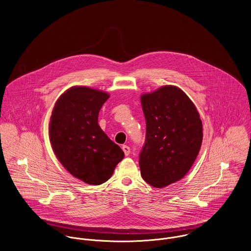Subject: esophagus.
I'll list each match as a JSON object with an SVG mask.
<instances>
[{
  "label": "esophagus",
  "instance_id": "1",
  "mask_svg": "<svg viewBox=\"0 0 251 251\" xmlns=\"http://www.w3.org/2000/svg\"><path fill=\"white\" fill-rule=\"evenodd\" d=\"M122 150L124 151V153H125V155H126V156H128V155L130 154V152H131L130 147H129V146H127V145H123V146H122Z\"/></svg>",
  "mask_w": 251,
  "mask_h": 251
}]
</instances>
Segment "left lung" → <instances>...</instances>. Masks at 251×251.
<instances>
[{
	"mask_svg": "<svg viewBox=\"0 0 251 251\" xmlns=\"http://www.w3.org/2000/svg\"><path fill=\"white\" fill-rule=\"evenodd\" d=\"M146 122L139 153L143 180L163 188L182 179L195 163L202 143V122L194 103L180 88L162 86L141 96Z\"/></svg>",
	"mask_w": 251,
	"mask_h": 251,
	"instance_id": "1",
	"label": "left lung"
}]
</instances>
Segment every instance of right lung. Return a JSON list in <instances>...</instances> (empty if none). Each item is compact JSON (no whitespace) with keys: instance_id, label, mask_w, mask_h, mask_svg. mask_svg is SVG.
<instances>
[{"instance_id":"right-lung-1","label":"right lung","mask_w":251,"mask_h":251,"mask_svg":"<svg viewBox=\"0 0 251 251\" xmlns=\"http://www.w3.org/2000/svg\"><path fill=\"white\" fill-rule=\"evenodd\" d=\"M109 94L74 86L56 101L49 134L60 164L74 177L89 185L108 181L124 158L121 148L98 125V114Z\"/></svg>"}]
</instances>
